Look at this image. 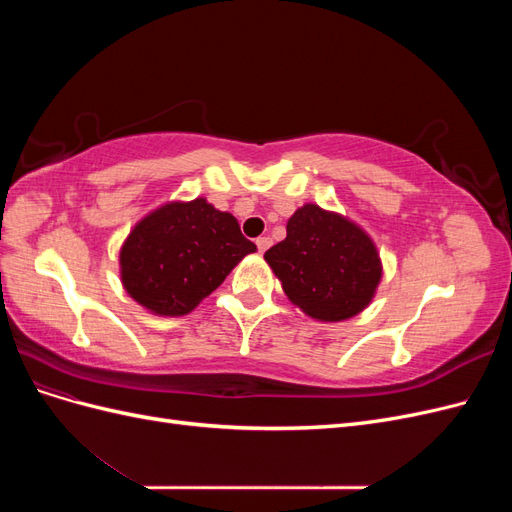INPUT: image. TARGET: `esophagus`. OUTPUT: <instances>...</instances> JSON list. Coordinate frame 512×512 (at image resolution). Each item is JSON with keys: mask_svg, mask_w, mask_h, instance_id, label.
I'll list each match as a JSON object with an SVG mask.
<instances>
[{"mask_svg": "<svg viewBox=\"0 0 512 512\" xmlns=\"http://www.w3.org/2000/svg\"><path fill=\"white\" fill-rule=\"evenodd\" d=\"M256 245H258V252H265V250H269L271 239H269V237H258V239H256Z\"/></svg>", "mask_w": 512, "mask_h": 512, "instance_id": "esophagus-1", "label": "esophagus"}]
</instances>
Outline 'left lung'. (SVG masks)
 Wrapping results in <instances>:
<instances>
[{
    "label": "left lung",
    "mask_w": 512,
    "mask_h": 512,
    "mask_svg": "<svg viewBox=\"0 0 512 512\" xmlns=\"http://www.w3.org/2000/svg\"><path fill=\"white\" fill-rule=\"evenodd\" d=\"M265 260L286 297L320 322H342L371 303L382 262L367 232L333 211L307 203L286 224V239Z\"/></svg>",
    "instance_id": "obj_1"
}]
</instances>
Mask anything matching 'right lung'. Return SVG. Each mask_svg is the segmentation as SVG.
<instances>
[{
    "label": "right lung",
    "mask_w": 512,
    "mask_h": 512,
    "mask_svg": "<svg viewBox=\"0 0 512 512\" xmlns=\"http://www.w3.org/2000/svg\"><path fill=\"white\" fill-rule=\"evenodd\" d=\"M256 252L235 215L205 198L166 203L138 222L119 252L121 284L158 316H183Z\"/></svg>",
    "instance_id": "obj_1"
}]
</instances>
